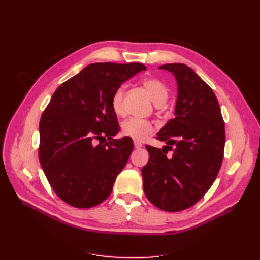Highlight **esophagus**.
<instances>
[{
	"label": "esophagus",
	"mask_w": 260,
	"mask_h": 260,
	"mask_svg": "<svg viewBox=\"0 0 260 260\" xmlns=\"http://www.w3.org/2000/svg\"><path fill=\"white\" fill-rule=\"evenodd\" d=\"M142 146H143V145H142V143L138 142V141H135V147H136V148H141Z\"/></svg>",
	"instance_id": "esophagus-1"
}]
</instances>
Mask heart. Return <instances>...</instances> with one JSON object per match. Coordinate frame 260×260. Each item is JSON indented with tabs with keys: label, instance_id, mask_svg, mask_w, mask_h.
Listing matches in <instances>:
<instances>
[{
	"label": "heart",
	"instance_id": "heart-1",
	"mask_svg": "<svg viewBox=\"0 0 260 260\" xmlns=\"http://www.w3.org/2000/svg\"><path fill=\"white\" fill-rule=\"evenodd\" d=\"M145 90L148 92L149 96L153 100L156 106L162 105L169 96L168 88L164 82L157 78H145L142 81ZM123 88H118L112 98V107L115 114H123ZM153 127L148 121L138 118H130L122 123V133L136 141H143L147 138L149 133H152Z\"/></svg>",
	"mask_w": 260,
	"mask_h": 260
}]
</instances>
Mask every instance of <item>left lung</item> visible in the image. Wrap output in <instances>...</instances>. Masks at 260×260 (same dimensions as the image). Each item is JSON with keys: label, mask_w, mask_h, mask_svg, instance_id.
<instances>
[{"label": "left lung", "mask_w": 260, "mask_h": 260, "mask_svg": "<svg viewBox=\"0 0 260 260\" xmlns=\"http://www.w3.org/2000/svg\"><path fill=\"white\" fill-rule=\"evenodd\" d=\"M159 69L174 75L177 100L174 119L159 130L157 139L166 142L164 148H175L167 157L168 151L147 145L149 158L142 178L147 200L174 212L193 206L214 183L223 159L225 132L214 91L193 69L178 62Z\"/></svg>", "instance_id": "8db88e82"}]
</instances>
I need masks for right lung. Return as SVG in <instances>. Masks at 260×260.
<instances>
[{"label": "right lung", "mask_w": 260, "mask_h": 260, "mask_svg": "<svg viewBox=\"0 0 260 260\" xmlns=\"http://www.w3.org/2000/svg\"><path fill=\"white\" fill-rule=\"evenodd\" d=\"M142 70L139 62L91 64L59 85L45 108L39 159L54 192L70 206L90 208L111 195L133 151L131 138L113 139L119 125L112 98Z\"/></svg>", "instance_id": "right-lung-1"}]
</instances>
